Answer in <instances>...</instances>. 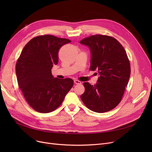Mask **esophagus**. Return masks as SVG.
I'll return each instance as SVG.
<instances>
[{
	"mask_svg": "<svg viewBox=\"0 0 152 152\" xmlns=\"http://www.w3.org/2000/svg\"><path fill=\"white\" fill-rule=\"evenodd\" d=\"M74 83H75L76 84H81V82L78 81V80H75V81H74Z\"/></svg>",
	"mask_w": 152,
	"mask_h": 152,
	"instance_id": "34e87169",
	"label": "esophagus"
}]
</instances>
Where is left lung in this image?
Wrapping results in <instances>:
<instances>
[{
    "label": "left lung",
    "mask_w": 152,
    "mask_h": 152,
    "mask_svg": "<svg viewBox=\"0 0 152 152\" xmlns=\"http://www.w3.org/2000/svg\"><path fill=\"white\" fill-rule=\"evenodd\" d=\"M79 42L89 48L90 69L97 70L99 75L95 84L83 83L85 92L81 99L89 110L107 112L121 102L129 82L131 67L126 52L116 39L108 36L94 35Z\"/></svg>",
    "instance_id": "8db88e82"
}]
</instances>
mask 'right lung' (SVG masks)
<instances>
[{
    "label": "right lung",
    "instance_id": "1",
    "mask_svg": "<svg viewBox=\"0 0 152 152\" xmlns=\"http://www.w3.org/2000/svg\"><path fill=\"white\" fill-rule=\"evenodd\" d=\"M70 40L52 35L32 39L23 48L16 64L18 84L29 105L40 113L57 109L73 86L72 79H58L52 75L58 61L60 48Z\"/></svg>",
    "mask_w": 152,
    "mask_h": 152
}]
</instances>
